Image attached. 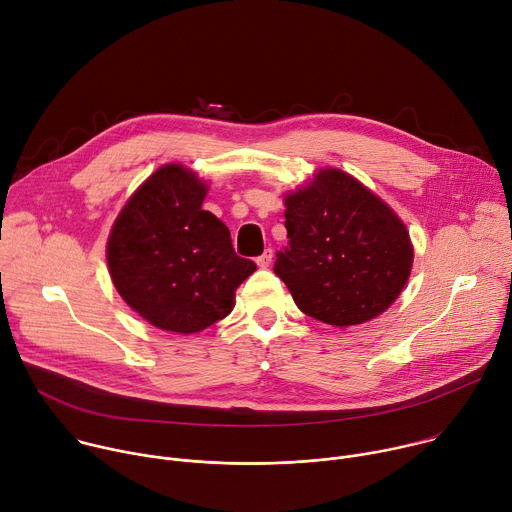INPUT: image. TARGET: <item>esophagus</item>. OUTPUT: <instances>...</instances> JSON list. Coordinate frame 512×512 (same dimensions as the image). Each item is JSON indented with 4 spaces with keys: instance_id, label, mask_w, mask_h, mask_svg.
Here are the masks:
<instances>
[{
    "instance_id": "esophagus-1",
    "label": "esophagus",
    "mask_w": 512,
    "mask_h": 512,
    "mask_svg": "<svg viewBox=\"0 0 512 512\" xmlns=\"http://www.w3.org/2000/svg\"><path fill=\"white\" fill-rule=\"evenodd\" d=\"M271 261H273V251H271V249H265V251L257 257V265H259L261 269L269 267V265H271Z\"/></svg>"
}]
</instances>
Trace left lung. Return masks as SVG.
Here are the masks:
<instances>
[{
    "label": "left lung",
    "instance_id": "obj_1",
    "mask_svg": "<svg viewBox=\"0 0 512 512\" xmlns=\"http://www.w3.org/2000/svg\"><path fill=\"white\" fill-rule=\"evenodd\" d=\"M285 229L289 243L273 271L314 320L338 328L369 322L409 279V231L389 204L342 170H320L285 196Z\"/></svg>",
    "mask_w": 512,
    "mask_h": 512
}]
</instances>
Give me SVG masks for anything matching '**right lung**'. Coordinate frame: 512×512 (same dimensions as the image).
Returning a JSON list of instances; mask_svg holds the SVG:
<instances>
[{
	"mask_svg": "<svg viewBox=\"0 0 512 512\" xmlns=\"http://www.w3.org/2000/svg\"><path fill=\"white\" fill-rule=\"evenodd\" d=\"M206 190L188 168L162 166L127 200L107 241L119 296L160 330L194 334L223 320L257 269L235 253L227 225L202 210Z\"/></svg>",
	"mask_w": 512,
	"mask_h": 512,
	"instance_id": "right-lung-1",
	"label": "right lung"
}]
</instances>
